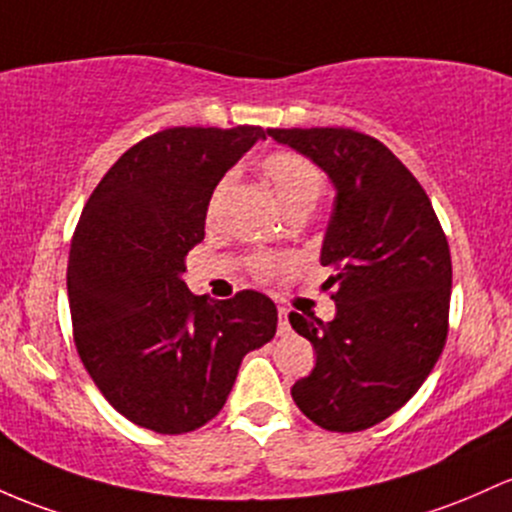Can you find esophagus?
I'll use <instances>...</instances> for the list:
<instances>
[{
  "instance_id": "34e87169",
  "label": "esophagus",
  "mask_w": 512,
  "mask_h": 512,
  "mask_svg": "<svg viewBox=\"0 0 512 512\" xmlns=\"http://www.w3.org/2000/svg\"><path fill=\"white\" fill-rule=\"evenodd\" d=\"M279 323H277V333L279 335H289L291 325H289V316H286V308H279Z\"/></svg>"
}]
</instances>
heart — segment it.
Here are the masks:
<instances>
[{"instance_id":"heart-1","label":"heart","mask_w":512,"mask_h":512,"mask_svg":"<svg viewBox=\"0 0 512 512\" xmlns=\"http://www.w3.org/2000/svg\"><path fill=\"white\" fill-rule=\"evenodd\" d=\"M260 172L262 177L267 179L269 187H272L279 204L284 206V211L296 209V206H308V209H313L320 192H323L325 177L323 172H320V167L313 160H308L306 155L291 153V150L269 153L265 160L260 162ZM226 187L228 179H223V182L213 189L209 201V218L218 213V206H221ZM279 265H282V260H277V257H257V260L252 262V269H255L260 277H267L274 269H279Z\"/></svg>"}]
</instances>
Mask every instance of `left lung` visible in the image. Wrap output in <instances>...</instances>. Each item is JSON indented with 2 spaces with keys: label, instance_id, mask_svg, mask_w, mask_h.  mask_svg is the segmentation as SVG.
I'll return each instance as SVG.
<instances>
[{
  "label": "left lung",
  "instance_id": "8db88e82",
  "mask_svg": "<svg viewBox=\"0 0 512 512\" xmlns=\"http://www.w3.org/2000/svg\"><path fill=\"white\" fill-rule=\"evenodd\" d=\"M311 157L335 187L320 265L338 313H289L316 367L291 386L306 418L330 432L381 423L423 386L447 340L452 260L428 194L384 143L352 128H267Z\"/></svg>",
  "mask_w": 512,
  "mask_h": 512
}]
</instances>
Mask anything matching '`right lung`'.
Here are the masks:
<instances>
[{"instance_id":"add662e5","label":"right lung","mask_w":512,"mask_h":512,"mask_svg":"<svg viewBox=\"0 0 512 512\" xmlns=\"http://www.w3.org/2000/svg\"><path fill=\"white\" fill-rule=\"evenodd\" d=\"M260 138V126L167 128L128 148L84 204L67 260L72 335L97 389L140 428L209 423L243 357L277 333L260 291L211 301L182 279L213 189Z\"/></svg>"}]
</instances>
